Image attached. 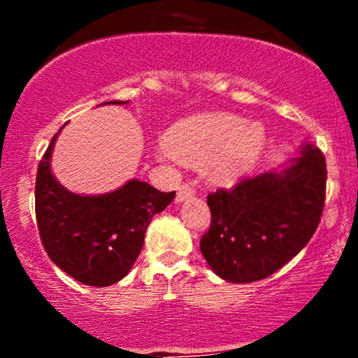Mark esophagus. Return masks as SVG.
<instances>
[{
	"label": "esophagus",
	"instance_id": "obj_1",
	"mask_svg": "<svg viewBox=\"0 0 358 358\" xmlns=\"http://www.w3.org/2000/svg\"><path fill=\"white\" fill-rule=\"evenodd\" d=\"M193 193H195V188H193L192 183H183L182 187L178 188V193H176V202H185V200L192 199Z\"/></svg>",
	"mask_w": 358,
	"mask_h": 358
}]
</instances>
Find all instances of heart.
<instances>
[{
	"label": "heart",
	"mask_w": 358,
	"mask_h": 358,
	"mask_svg": "<svg viewBox=\"0 0 358 358\" xmlns=\"http://www.w3.org/2000/svg\"><path fill=\"white\" fill-rule=\"evenodd\" d=\"M261 124L227 113L205 114L178 122L168 131V153L187 163H208L217 183H231L256 165L264 148Z\"/></svg>",
	"instance_id": "obj_1"
}]
</instances>
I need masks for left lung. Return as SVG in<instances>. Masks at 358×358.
Listing matches in <instances>:
<instances>
[{
    "label": "left lung",
    "instance_id": "obj_1",
    "mask_svg": "<svg viewBox=\"0 0 358 358\" xmlns=\"http://www.w3.org/2000/svg\"><path fill=\"white\" fill-rule=\"evenodd\" d=\"M324 187V156L306 143L281 170L210 193V229L200 241L210 269L239 285L281 269L313 237L323 213Z\"/></svg>",
    "mask_w": 358,
    "mask_h": 358
}]
</instances>
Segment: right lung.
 Masks as SVG:
<instances>
[{
  "mask_svg": "<svg viewBox=\"0 0 358 358\" xmlns=\"http://www.w3.org/2000/svg\"><path fill=\"white\" fill-rule=\"evenodd\" d=\"M57 136L52 138L36 171L35 212L40 239L48 257L69 276L87 286H110L133 268L148 225L153 215L173 202L175 192H159L139 180H129L104 195L69 192L57 182L50 168Z\"/></svg>",
  "mask_w": 358,
  "mask_h": 358,
  "instance_id": "add662e5",
  "label": "right lung"
}]
</instances>
